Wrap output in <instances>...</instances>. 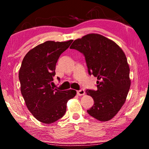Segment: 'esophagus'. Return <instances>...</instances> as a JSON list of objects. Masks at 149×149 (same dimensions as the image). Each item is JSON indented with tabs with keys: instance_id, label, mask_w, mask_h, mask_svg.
<instances>
[{
	"instance_id": "esophagus-1",
	"label": "esophagus",
	"mask_w": 149,
	"mask_h": 149,
	"mask_svg": "<svg viewBox=\"0 0 149 149\" xmlns=\"http://www.w3.org/2000/svg\"><path fill=\"white\" fill-rule=\"evenodd\" d=\"M77 94L79 96H82L85 94V92L84 89H80L79 91H77Z\"/></svg>"
}]
</instances>
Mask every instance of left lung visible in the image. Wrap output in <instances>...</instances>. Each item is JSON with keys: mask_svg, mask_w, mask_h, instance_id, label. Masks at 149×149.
Masks as SVG:
<instances>
[{"mask_svg": "<svg viewBox=\"0 0 149 149\" xmlns=\"http://www.w3.org/2000/svg\"><path fill=\"white\" fill-rule=\"evenodd\" d=\"M70 49L84 54L89 74L97 77V90L85 91L94 100L88 114L100 122L112 119L124 104L131 85L130 66L123 50L97 33L75 40Z\"/></svg>", "mask_w": 149, "mask_h": 149, "instance_id": "left-lung-1", "label": "left lung"}]
</instances>
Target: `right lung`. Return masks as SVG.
<instances>
[{"label": "right lung", "instance_id": "add662e5", "mask_svg": "<svg viewBox=\"0 0 149 149\" xmlns=\"http://www.w3.org/2000/svg\"><path fill=\"white\" fill-rule=\"evenodd\" d=\"M72 41H47L30 50L22 60L19 71L22 95L29 112L42 123L49 124L61 118L68 101L76 95L75 90L51 86L58 60Z\"/></svg>", "mask_w": 149, "mask_h": 149}]
</instances>
